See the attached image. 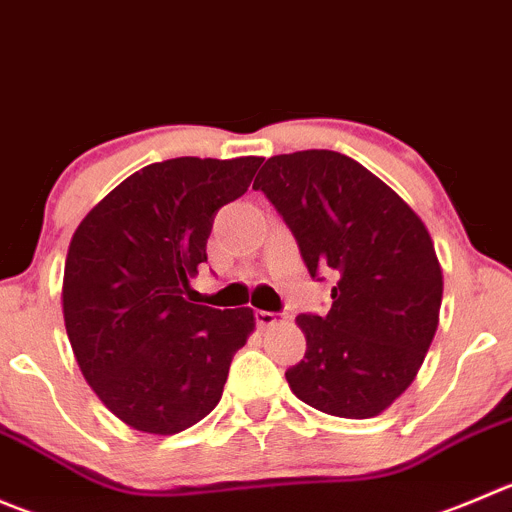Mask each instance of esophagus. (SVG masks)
I'll return each instance as SVG.
<instances>
[{
  "label": "esophagus",
  "instance_id": "34e87169",
  "mask_svg": "<svg viewBox=\"0 0 512 512\" xmlns=\"http://www.w3.org/2000/svg\"><path fill=\"white\" fill-rule=\"evenodd\" d=\"M255 320H257V325H260V327H272V325H277V322H280V317H277L275 312L255 310Z\"/></svg>",
  "mask_w": 512,
  "mask_h": 512
}]
</instances>
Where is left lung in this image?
I'll return each mask as SVG.
<instances>
[{"label": "left lung", "mask_w": 512, "mask_h": 512, "mask_svg": "<svg viewBox=\"0 0 512 512\" xmlns=\"http://www.w3.org/2000/svg\"><path fill=\"white\" fill-rule=\"evenodd\" d=\"M252 190L280 212L310 275L337 277L325 317L297 315L307 350L285 372L292 393L335 418H375L410 388L438 330L443 270L428 227L340 152L270 157Z\"/></svg>", "instance_id": "1"}]
</instances>
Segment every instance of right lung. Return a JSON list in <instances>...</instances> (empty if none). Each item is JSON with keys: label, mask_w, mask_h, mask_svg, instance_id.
Returning <instances> with one entry per match:
<instances>
[{"label": "right lung", "mask_w": 512, "mask_h": 512, "mask_svg": "<svg viewBox=\"0 0 512 512\" xmlns=\"http://www.w3.org/2000/svg\"><path fill=\"white\" fill-rule=\"evenodd\" d=\"M262 157L155 162L82 222L64 262L62 307L89 388L130 428L175 435L215 410L250 307L187 300L220 207L247 192Z\"/></svg>", "instance_id": "right-lung-1"}]
</instances>
